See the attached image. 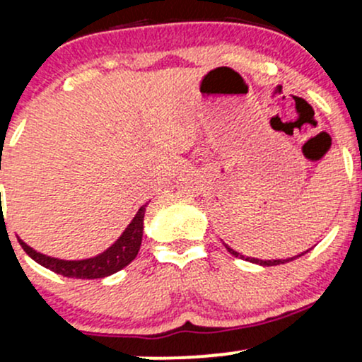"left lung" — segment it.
<instances>
[{"mask_svg": "<svg viewBox=\"0 0 362 362\" xmlns=\"http://www.w3.org/2000/svg\"><path fill=\"white\" fill-rule=\"evenodd\" d=\"M224 247H226V250L231 253V255H235V257H240V259H245V260H248V262H252V264H259V265H264V267H272V265H279V264H286V262H291V260H294V259H298V257H301V255H305V253H300V255H296V257H291V259H277V260H260V259H253V257H245V255H242V253H238V252H235L233 248H230L228 247L226 243H224Z\"/></svg>", "mask_w": 362, "mask_h": 362, "instance_id": "8db88e82", "label": "left lung"}]
</instances>
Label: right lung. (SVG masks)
I'll list each match as a JSON object with an SVG mask.
<instances>
[{
    "instance_id": "right-lung-1",
    "label": "right lung",
    "mask_w": 362,
    "mask_h": 362,
    "mask_svg": "<svg viewBox=\"0 0 362 362\" xmlns=\"http://www.w3.org/2000/svg\"><path fill=\"white\" fill-rule=\"evenodd\" d=\"M144 213H146V204L141 206L138 214L134 216L129 226L124 230V233L119 236L117 242L110 245L105 252L100 255L91 257V259L83 260H61L47 257L44 253L35 252L34 248L28 247L23 240L18 238L20 245L28 257H32L37 264L49 271L61 274L64 277H73V279H100V277L112 276V274L119 272L126 265L131 264L138 255L141 240H143V223Z\"/></svg>"
}]
</instances>
